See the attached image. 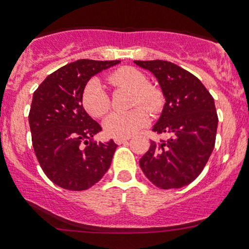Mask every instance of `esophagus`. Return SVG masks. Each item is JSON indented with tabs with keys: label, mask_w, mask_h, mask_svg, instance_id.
I'll list each match as a JSON object with an SVG mask.
<instances>
[{
	"label": "esophagus",
	"mask_w": 249,
	"mask_h": 249,
	"mask_svg": "<svg viewBox=\"0 0 249 249\" xmlns=\"http://www.w3.org/2000/svg\"><path fill=\"white\" fill-rule=\"evenodd\" d=\"M130 137H126V138H115V142L116 144H123V142H126Z\"/></svg>",
	"instance_id": "esophagus-1"
}]
</instances>
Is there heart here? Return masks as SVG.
I'll return each instance as SVG.
<instances>
[{
    "label": "heart",
    "mask_w": 249,
    "mask_h": 249,
    "mask_svg": "<svg viewBox=\"0 0 249 249\" xmlns=\"http://www.w3.org/2000/svg\"><path fill=\"white\" fill-rule=\"evenodd\" d=\"M107 81L116 88L126 87L134 90L133 104H141L157 110L160 104V95L156 89L148 87L147 77L134 68H121L107 77ZM83 105L93 117H102L110 108V96L105 85L99 79H91L83 91ZM148 123V113L144 107H136L127 112L116 111L104 121V131L113 138H126L138 132Z\"/></svg>",
    "instance_id": "obj_1"
}]
</instances>
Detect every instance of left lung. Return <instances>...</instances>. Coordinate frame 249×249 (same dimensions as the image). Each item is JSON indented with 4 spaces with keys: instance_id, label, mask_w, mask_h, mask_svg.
I'll use <instances>...</instances> for the list:
<instances>
[{
    "instance_id": "left-lung-1",
    "label": "left lung",
    "mask_w": 249,
    "mask_h": 249,
    "mask_svg": "<svg viewBox=\"0 0 249 249\" xmlns=\"http://www.w3.org/2000/svg\"><path fill=\"white\" fill-rule=\"evenodd\" d=\"M156 77L165 97L153 125L168 133L166 142H151L139 160L146 178L162 190L191 184L204 170L215 144L218 115L214 99L196 76L167 61H134Z\"/></svg>"
}]
</instances>
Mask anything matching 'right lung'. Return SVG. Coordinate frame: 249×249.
<instances>
[{"label": "right lung", "mask_w": 249, "mask_h": 249, "mask_svg": "<svg viewBox=\"0 0 249 249\" xmlns=\"http://www.w3.org/2000/svg\"><path fill=\"white\" fill-rule=\"evenodd\" d=\"M119 62L78 59L48 76L34 92V151L45 176L59 187L88 190L110 167L117 144L92 142L102 127L83 107V91L91 77Z\"/></svg>", "instance_id": "add662e5"}]
</instances>
